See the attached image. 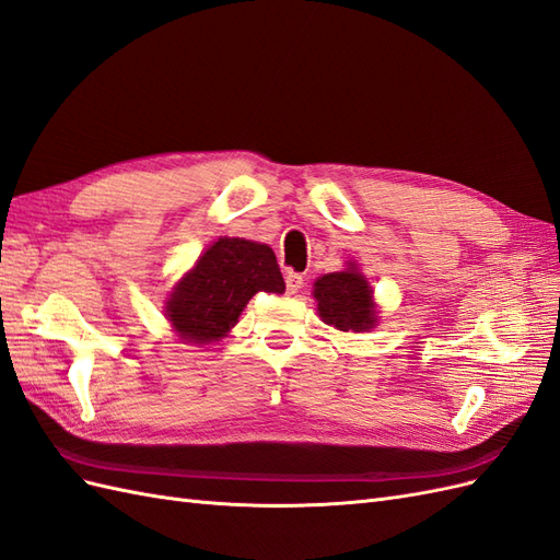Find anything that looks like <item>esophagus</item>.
<instances>
[{
    "label": "esophagus",
    "mask_w": 560,
    "mask_h": 560,
    "mask_svg": "<svg viewBox=\"0 0 560 560\" xmlns=\"http://www.w3.org/2000/svg\"><path fill=\"white\" fill-rule=\"evenodd\" d=\"M284 284H287V294H299L303 287V278L299 273H287Z\"/></svg>",
    "instance_id": "1"
}]
</instances>
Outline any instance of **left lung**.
Returning <instances> with one entry per match:
<instances>
[{
  "label": "left lung",
  "instance_id": "left-lung-1",
  "mask_svg": "<svg viewBox=\"0 0 560 560\" xmlns=\"http://www.w3.org/2000/svg\"><path fill=\"white\" fill-rule=\"evenodd\" d=\"M313 296L317 299L319 317L327 325L341 331H366L374 327L376 311L371 287L354 266L343 273L322 276L313 287Z\"/></svg>",
  "mask_w": 560,
  "mask_h": 560
}]
</instances>
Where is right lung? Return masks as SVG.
Returning a JSON list of instances; mask_svg holds the SVG:
<instances>
[{"label": "right lung", "mask_w": 560, "mask_h": 560, "mask_svg": "<svg viewBox=\"0 0 560 560\" xmlns=\"http://www.w3.org/2000/svg\"><path fill=\"white\" fill-rule=\"evenodd\" d=\"M257 292H284L273 249L243 238H219L177 284L165 313L184 343H212L238 322Z\"/></svg>", "instance_id": "obj_1"}]
</instances>
